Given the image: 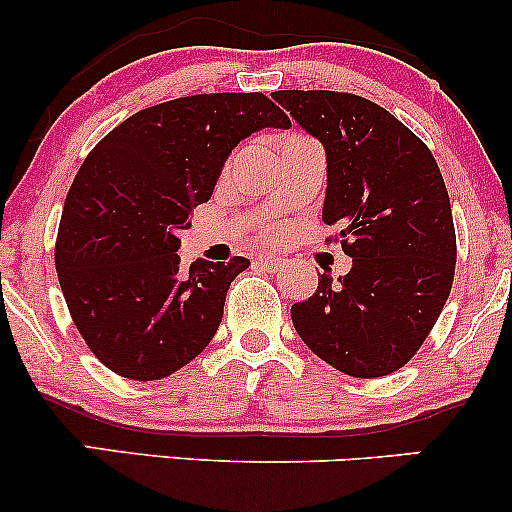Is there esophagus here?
I'll list each match as a JSON object with an SVG mask.
<instances>
[{"label":"esophagus","mask_w":512,"mask_h":512,"mask_svg":"<svg viewBox=\"0 0 512 512\" xmlns=\"http://www.w3.org/2000/svg\"><path fill=\"white\" fill-rule=\"evenodd\" d=\"M257 264H260L262 269H267V272H279V269L284 267V260H279V257H272V255H260L257 257Z\"/></svg>","instance_id":"34e87169"}]
</instances>
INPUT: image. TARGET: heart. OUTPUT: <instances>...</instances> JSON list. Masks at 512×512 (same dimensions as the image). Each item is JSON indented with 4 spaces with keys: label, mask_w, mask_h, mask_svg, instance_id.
<instances>
[{
    "label": "heart",
    "mask_w": 512,
    "mask_h": 512,
    "mask_svg": "<svg viewBox=\"0 0 512 512\" xmlns=\"http://www.w3.org/2000/svg\"><path fill=\"white\" fill-rule=\"evenodd\" d=\"M293 139H305V137H301V134H293V137L286 139V142H293Z\"/></svg>",
    "instance_id": "1"
}]
</instances>
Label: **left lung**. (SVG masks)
Returning a JSON list of instances; mask_svg holds the SVG:
<instances>
[{"instance_id": "8db88e82", "label": "left lung", "mask_w": 512, "mask_h": 512, "mask_svg": "<svg viewBox=\"0 0 512 512\" xmlns=\"http://www.w3.org/2000/svg\"><path fill=\"white\" fill-rule=\"evenodd\" d=\"M274 101L325 146L322 221L339 223L354 267L322 274L291 305L296 332L351 378L395 373L448 301L457 243L450 197L428 146L378 103L337 91H276Z\"/></svg>"}]
</instances>
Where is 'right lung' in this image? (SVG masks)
I'll use <instances>...</instances> for the list:
<instances>
[{"mask_svg":"<svg viewBox=\"0 0 512 512\" xmlns=\"http://www.w3.org/2000/svg\"><path fill=\"white\" fill-rule=\"evenodd\" d=\"M264 127L291 120L262 93H199L127 117L81 163L55 267L76 330L105 368L161 380L214 339L228 286L250 260L182 269L178 236L228 154Z\"/></svg>","mask_w":512,"mask_h":512,"instance_id":"1","label":"right lung"}]
</instances>
